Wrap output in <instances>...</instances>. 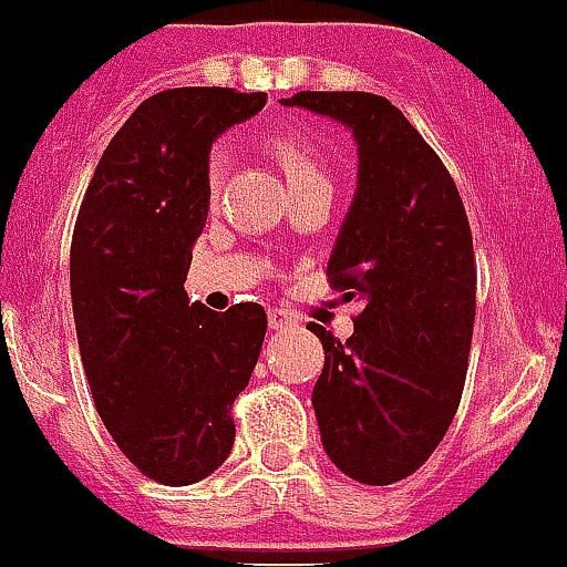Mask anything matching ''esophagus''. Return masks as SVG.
Instances as JSON below:
<instances>
[{
  "instance_id": "1",
  "label": "esophagus",
  "mask_w": 567,
  "mask_h": 567,
  "mask_svg": "<svg viewBox=\"0 0 567 567\" xmlns=\"http://www.w3.org/2000/svg\"><path fill=\"white\" fill-rule=\"evenodd\" d=\"M295 327V318L284 309H269V329L280 332V329H292Z\"/></svg>"
}]
</instances>
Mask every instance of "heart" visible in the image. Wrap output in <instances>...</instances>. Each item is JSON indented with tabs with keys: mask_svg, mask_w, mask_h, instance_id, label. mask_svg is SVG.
Segmentation results:
<instances>
[{
	"mask_svg": "<svg viewBox=\"0 0 567 567\" xmlns=\"http://www.w3.org/2000/svg\"><path fill=\"white\" fill-rule=\"evenodd\" d=\"M272 153L278 158V164L287 173L289 187H298V184H312V182H329L327 173H323V164H320V155L307 138H295V135H280L272 142ZM229 169V155L224 147H215L207 155V189L209 195H218V189L224 187V178H227Z\"/></svg>",
	"mask_w": 567,
	"mask_h": 567,
	"instance_id": "1",
	"label": "heart"
}]
</instances>
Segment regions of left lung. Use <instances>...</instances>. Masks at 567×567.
<instances>
[{"mask_svg":"<svg viewBox=\"0 0 567 567\" xmlns=\"http://www.w3.org/2000/svg\"><path fill=\"white\" fill-rule=\"evenodd\" d=\"M284 104L338 118L358 142V193L329 287L363 303L346 343L315 323L320 440L346 477H412L445 437L468 372L477 267L468 215L440 155L389 99L303 90Z\"/></svg>","mask_w":567,"mask_h":567,"instance_id":"obj_1","label":"left lung"}]
</instances>
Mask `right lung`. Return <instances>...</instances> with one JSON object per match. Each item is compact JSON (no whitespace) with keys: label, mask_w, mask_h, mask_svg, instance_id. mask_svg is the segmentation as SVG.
<instances>
[{"label":"right lung","mask_w":567,"mask_h":567,"mask_svg":"<svg viewBox=\"0 0 567 567\" xmlns=\"http://www.w3.org/2000/svg\"><path fill=\"white\" fill-rule=\"evenodd\" d=\"M267 93L175 87L144 99L104 150L70 244L79 352L99 417L162 485H193L233 452V403L258 363L267 312L189 303L207 224V155Z\"/></svg>","instance_id":"add662e5"}]
</instances>
